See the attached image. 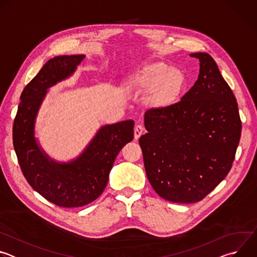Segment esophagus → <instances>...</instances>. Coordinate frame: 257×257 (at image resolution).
Returning <instances> with one entry per match:
<instances>
[{
  "mask_svg": "<svg viewBox=\"0 0 257 257\" xmlns=\"http://www.w3.org/2000/svg\"><path fill=\"white\" fill-rule=\"evenodd\" d=\"M143 131H144V129L141 125H136L135 128H134V138L138 139L142 135Z\"/></svg>",
  "mask_w": 257,
  "mask_h": 257,
  "instance_id": "1",
  "label": "esophagus"
}]
</instances>
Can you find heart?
<instances>
[{"label": "heart", "mask_w": 257, "mask_h": 257, "mask_svg": "<svg viewBox=\"0 0 257 257\" xmlns=\"http://www.w3.org/2000/svg\"><path fill=\"white\" fill-rule=\"evenodd\" d=\"M185 77L182 71L163 62L143 65L130 81L131 89L149 92L148 102L155 108H166L178 99Z\"/></svg>", "instance_id": "heart-1"}]
</instances>
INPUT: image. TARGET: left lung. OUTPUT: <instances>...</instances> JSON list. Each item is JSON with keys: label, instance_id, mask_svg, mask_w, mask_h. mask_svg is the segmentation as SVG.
Here are the masks:
<instances>
[{"label": "left lung", "instance_id": "left-lung-1", "mask_svg": "<svg viewBox=\"0 0 257 257\" xmlns=\"http://www.w3.org/2000/svg\"><path fill=\"white\" fill-rule=\"evenodd\" d=\"M199 60V75L181 100L144 115L148 133L139 138L145 172L164 199L193 203L203 199L232 168L241 136L236 97L214 60Z\"/></svg>", "mask_w": 257, "mask_h": 257}]
</instances>
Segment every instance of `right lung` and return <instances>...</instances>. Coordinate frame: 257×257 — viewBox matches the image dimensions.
I'll return each instance as SVG.
<instances>
[{"label": "right lung", "instance_id": "right-lung-1", "mask_svg": "<svg viewBox=\"0 0 257 257\" xmlns=\"http://www.w3.org/2000/svg\"><path fill=\"white\" fill-rule=\"evenodd\" d=\"M84 55L58 56L49 60L25 86L13 125V145L29 185L50 202L78 207L95 200L104 190L116 157L132 141L134 121L102 126L83 153L68 163L52 160L34 137V124L48 89L67 79Z\"/></svg>", "mask_w": 257, "mask_h": 257}]
</instances>
